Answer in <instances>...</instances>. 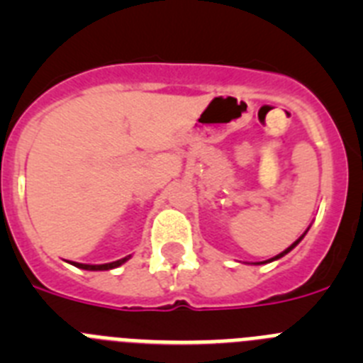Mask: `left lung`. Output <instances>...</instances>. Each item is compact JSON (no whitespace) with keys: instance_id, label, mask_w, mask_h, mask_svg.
I'll return each mask as SVG.
<instances>
[{"instance_id":"8db88e82","label":"left lung","mask_w":363,"mask_h":363,"mask_svg":"<svg viewBox=\"0 0 363 363\" xmlns=\"http://www.w3.org/2000/svg\"><path fill=\"white\" fill-rule=\"evenodd\" d=\"M306 233H307V230H306ZM303 236H306V234H301L300 238H298V240H296V242H294V243H293V245H291V247H287V249H285V251H284V252H280V255H278V256H274V258H271V259H269V262H272V259H278V258H281V256H285V255H287V252H289V251H291V249H294V247H296V245H298V243H300V242H301V238H303Z\"/></svg>"}]
</instances>
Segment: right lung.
I'll return each mask as SVG.
<instances>
[{
	"mask_svg": "<svg viewBox=\"0 0 363 363\" xmlns=\"http://www.w3.org/2000/svg\"><path fill=\"white\" fill-rule=\"evenodd\" d=\"M127 259H129V256H127V258H121V259H118V262H111V264H101V265L76 264V262H72V264L76 265V267H79V269H85V271H108V269H114V267H118V265L125 264V262H127Z\"/></svg>",
	"mask_w": 363,
	"mask_h": 363,
	"instance_id": "add662e5",
	"label": "right lung"
}]
</instances>
